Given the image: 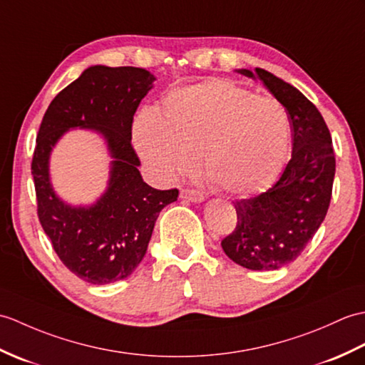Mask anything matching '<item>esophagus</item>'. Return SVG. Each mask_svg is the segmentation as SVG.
Masks as SVG:
<instances>
[{
	"instance_id": "obj_1",
	"label": "esophagus",
	"mask_w": 365,
	"mask_h": 365,
	"mask_svg": "<svg viewBox=\"0 0 365 365\" xmlns=\"http://www.w3.org/2000/svg\"><path fill=\"white\" fill-rule=\"evenodd\" d=\"M180 197L185 201H190V203H203L205 201L203 193H200L198 190H181Z\"/></svg>"
}]
</instances>
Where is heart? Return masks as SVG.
Wrapping results in <instances>:
<instances>
[{
  "instance_id": "1",
  "label": "heart",
  "mask_w": 365,
  "mask_h": 365,
  "mask_svg": "<svg viewBox=\"0 0 365 365\" xmlns=\"http://www.w3.org/2000/svg\"><path fill=\"white\" fill-rule=\"evenodd\" d=\"M134 145L160 181L176 182L198 168L237 197L261 192L277 180L290 150L284 106L226 79L176 88L162 114L142 110Z\"/></svg>"
}]
</instances>
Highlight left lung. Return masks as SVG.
Returning a JSON list of instances; mask_svg holds the SVG:
<instances>
[{
    "mask_svg": "<svg viewBox=\"0 0 365 365\" xmlns=\"http://www.w3.org/2000/svg\"><path fill=\"white\" fill-rule=\"evenodd\" d=\"M261 81L286 108L292 158L272 187L234 203L237 226L222 240L225 255L250 270H278L303 253L328 212L336 159L328 126L317 108L286 81L264 68L236 70Z\"/></svg>",
    "mask_w": 365,
    "mask_h": 365,
    "instance_id": "left-lung-1",
    "label": "left lung"
}]
</instances>
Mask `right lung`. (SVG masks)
<instances>
[{"label":"right lung","instance_id":"add662e5","mask_svg":"<svg viewBox=\"0 0 365 365\" xmlns=\"http://www.w3.org/2000/svg\"><path fill=\"white\" fill-rule=\"evenodd\" d=\"M155 81L145 68L88 67L56 95L38 129L31 167L38 220L62 264L91 284L125 279L137 269L159 212L180 193L145 182L131 145L134 114ZM70 128L98 133L113 159L107 189L92 205H70L52 187L51 153Z\"/></svg>","mask_w":365,"mask_h":365}]
</instances>
